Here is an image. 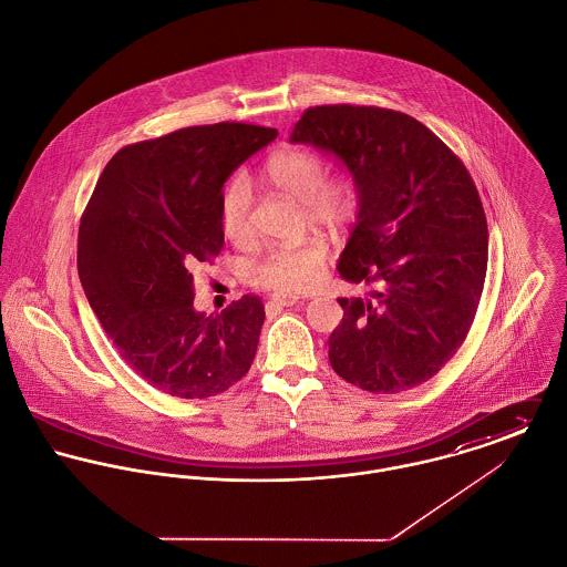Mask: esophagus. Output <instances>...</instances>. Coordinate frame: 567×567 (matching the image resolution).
<instances>
[{
	"mask_svg": "<svg viewBox=\"0 0 567 567\" xmlns=\"http://www.w3.org/2000/svg\"><path fill=\"white\" fill-rule=\"evenodd\" d=\"M299 301H301V297H297V295H272L270 301H268V306H275V308H290V306H295V303H299Z\"/></svg>",
	"mask_w": 567,
	"mask_h": 567,
	"instance_id": "obj_1",
	"label": "esophagus"
}]
</instances>
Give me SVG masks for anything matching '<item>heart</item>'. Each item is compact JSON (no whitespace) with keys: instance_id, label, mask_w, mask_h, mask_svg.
<instances>
[{"instance_id":"obj_1","label":"heart","mask_w":567,"mask_h":567,"mask_svg":"<svg viewBox=\"0 0 567 567\" xmlns=\"http://www.w3.org/2000/svg\"><path fill=\"white\" fill-rule=\"evenodd\" d=\"M264 178L301 205L306 218L327 229H344L360 209V185L351 174L327 176L323 157L308 148H288L272 155L264 165ZM250 192L244 178H234L220 198V225L231 243L243 244L250 236L248 223ZM327 243L308 236L292 246L268 250L252 268L257 286L277 295H297L315 288L321 279Z\"/></svg>"}]
</instances>
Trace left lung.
<instances>
[{"label":"left lung","instance_id":"obj_1","mask_svg":"<svg viewBox=\"0 0 567 567\" xmlns=\"http://www.w3.org/2000/svg\"><path fill=\"white\" fill-rule=\"evenodd\" d=\"M290 142L333 155L362 194L338 272L375 288L338 299L331 369L369 393L427 382L467 338L485 286L488 231L467 167L427 126L380 106H312Z\"/></svg>","mask_w":567,"mask_h":567}]
</instances>
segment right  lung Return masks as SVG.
Wrapping results in <instances>:
<instances>
[{
  "instance_id": "1",
  "label": "right lung",
  "mask_w": 567,
  "mask_h": 567,
  "mask_svg": "<svg viewBox=\"0 0 567 567\" xmlns=\"http://www.w3.org/2000/svg\"><path fill=\"white\" fill-rule=\"evenodd\" d=\"M275 128L220 122L131 144L102 169L79 229V277L122 360L181 400L225 393L248 373L264 303L194 310L192 268L225 244L223 185Z\"/></svg>"
}]
</instances>
